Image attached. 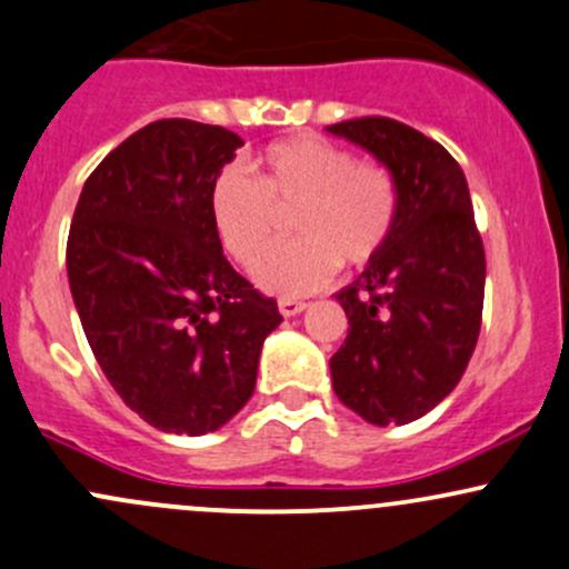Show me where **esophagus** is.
Wrapping results in <instances>:
<instances>
[{
	"mask_svg": "<svg viewBox=\"0 0 569 569\" xmlns=\"http://www.w3.org/2000/svg\"><path fill=\"white\" fill-rule=\"evenodd\" d=\"M305 308H308V302H300V300H280L278 302L280 316H286V319H291V316H300Z\"/></svg>",
	"mask_w": 569,
	"mask_h": 569,
	"instance_id": "obj_1",
	"label": "esophagus"
}]
</instances>
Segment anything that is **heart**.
<instances>
[{"label": "heart", "mask_w": 569, "mask_h": 569, "mask_svg": "<svg viewBox=\"0 0 569 569\" xmlns=\"http://www.w3.org/2000/svg\"><path fill=\"white\" fill-rule=\"evenodd\" d=\"M259 182L226 166L209 184L212 229L231 259L253 267L271 241L277 209L297 208L292 228L301 237L261 258L253 278L278 297H302L330 283L340 261H373L392 234L398 193L387 169L355 160L349 149L291 136L269 143L253 160Z\"/></svg>", "instance_id": "obj_1"}]
</instances>
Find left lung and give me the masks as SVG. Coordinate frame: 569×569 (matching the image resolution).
<instances>
[{
	"label": "left lung",
	"instance_id": "obj_1",
	"mask_svg": "<svg viewBox=\"0 0 569 569\" xmlns=\"http://www.w3.org/2000/svg\"><path fill=\"white\" fill-rule=\"evenodd\" d=\"M327 133L373 154L398 193L381 253L335 295L349 335L330 360L332 387L370 426H406L456 390L480 335L486 250L469 184L441 143L395 119Z\"/></svg>",
	"mask_w": 569,
	"mask_h": 569
}]
</instances>
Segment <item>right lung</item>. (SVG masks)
Here are the masks:
<instances>
[{"label": "right lung", "mask_w": 569, "mask_h": 569, "mask_svg": "<svg viewBox=\"0 0 569 569\" xmlns=\"http://www.w3.org/2000/svg\"><path fill=\"white\" fill-rule=\"evenodd\" d=\"M242 143L218 124L160 119L106 154L76 204L68 280L83 335L119 398L163 433L223 428L283 321L209 220V184Z\"/></svg>", "instance_id": "add662e5"}]
</instances>
